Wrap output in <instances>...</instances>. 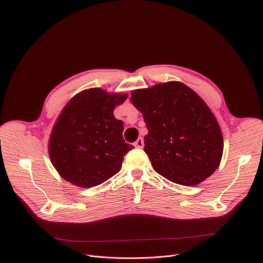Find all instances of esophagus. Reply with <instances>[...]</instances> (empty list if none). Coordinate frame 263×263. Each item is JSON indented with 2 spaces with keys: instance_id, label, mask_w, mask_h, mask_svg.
Listing matches in <instances>:
<instances>
[{
  "instance_id": "1",
  "label": "esophagus",
  "mask_w": 263,
  "mask_h": 263,
  "mask_svg": "<svg viewBox=\"0 0 263 263\" xmlns=\"http://www.w3.org/2000/svg\"><path fill=\"white\" fill-rule=\"evenodd\" d=\"M143 145H144V142H143V139L141 137H138V139L134 142V146L135 147L141 148V147H143Z\"/></svg>"
}]
</instances>
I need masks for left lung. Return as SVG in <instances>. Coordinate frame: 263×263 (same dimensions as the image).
<instances>
[{
  "instance_id": "1",
  "label": "left lung",
  "mask_w": 263,
  "mask_h": 263,
  "mask_svg": "<svg viewBox=\"0 0 263 263\" xmlns=\"http://www.w3.org/2000/svg\"><path fill=\"white\" fill-rule=\"evenodd\" d=\"M145 122L144 152L165 179L195 186L219 166L223 140L219 124L204 100L178 81L131 91Z\"/></svg>"
}]
</instances>
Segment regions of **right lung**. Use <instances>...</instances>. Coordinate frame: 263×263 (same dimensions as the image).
<instances>
[{"label":"right lung","mask_w":263,"mask_h":263,"mask_svg":"<svg viewBox=\"0 0 263 263\" xmlns=\"http://www.w3.org/2000/svg\"><path fill=\"white\" fill-rule=\"evenodd\" d=\"M127 93L88 88L73 96L58 116L49 139L50 160L65 181L82 189L100 185L122 167L133 145L114 110Z\"/></svg>","instance_id":"right-lung-1"}]
</instances>
